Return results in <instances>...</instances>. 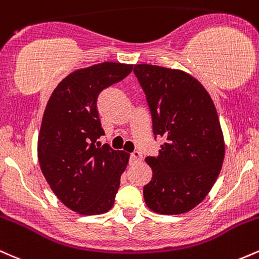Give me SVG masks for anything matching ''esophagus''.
Listing matches in <instances>:
<instances>
[{"mask_svg": "<svg viewBox=\"0 0 259 259\" xmlns=\"http://www.w3.org/2000/svg\"><path fill=\"white\" fill-rule=\"evenodd\" d=\"M130 159L133 160V162H139V160L142 159V154L139 152V151H134V152L130 154Z\"/></svg>", "mask_w": 259, "mask_h": 259, "instance_id": "34e87169", "label": "esophagus"}]
</instances>
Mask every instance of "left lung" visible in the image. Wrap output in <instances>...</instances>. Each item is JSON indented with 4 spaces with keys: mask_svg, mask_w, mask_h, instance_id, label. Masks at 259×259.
Listing matches in <instances>:
<instances>
[{
    "mask_svg": "<svg viewBox=\"0 0 259 259\" xmlns=\"http://www.w3.org/2000/svg\"><path fill=\"white\" fill-rule=\"evenodd\" d=\"M134 74L146 95L154 139L164 142L147 157L152 179L144 186L147 207L181 214L204 200L221 173L225 145L217 109L206 89L181 70L136 64Z\"/></svg>",
    "mask_w": 259,
    "mask_h": 259,
    "instance_id": "left-lung-1",
    "label": "left lung"
}]
</instances>
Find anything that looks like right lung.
Returning <instances> with one entry per match:
<instances>
[{"mask_svg":"<svg viewBox=\"0 0 259 259\" xmlns=\"http://www.w3.org/2000/svg\"><path fill=\"white\" fill-rule=\"evenodd\" d=\"M132 70V64L113 62L75 70L47 102L38 134V163L59 201L79 214H102L114 204L129 153L95 145L105 135L97 99Z\"/></svg>","mask_w":259,"mask_h":259,"instance_id":"right-lung-1","label":"right lung"}]
</instances>
